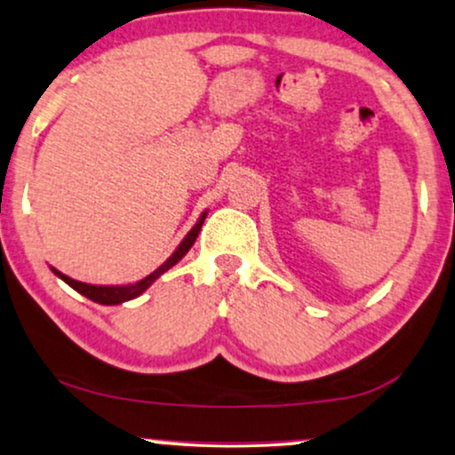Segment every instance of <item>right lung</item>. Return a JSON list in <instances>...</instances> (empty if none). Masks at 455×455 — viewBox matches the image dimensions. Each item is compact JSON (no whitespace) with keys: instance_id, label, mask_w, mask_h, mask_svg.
I'll return each mask as SVG.
<instances>
[{"instance_id":"right-lung-1","label":"right lung","mask_w":455,"mask_h":455,"mask_svg":"<svg viewBox=\"0 0 455 455\" xmlns=\"http://www.w3.org/2000/svg\"><path fill=\"white\" fill-rule=\"evenodd\" d=\"M206 215H208V211L202 212L200 219H197V221H196V226L191 228L189 232H187V236L180 240V244L174 249V253L170 255V258L165 259L157 270H153L151 275H147V276H144V279L136 281V283H127V285H91V283L69 279L68 275H63V272H59L57 268H52V266H51V270H52V275L59 276V279L66 281L68 285L72 287V290H76L78 293H83L84 298H89V300H93V302H98V304H106V307H115V304H123V302H127V300H133V298L142 296V293L147 291L148 287H151L153 283L159 279V276L165 275V272L172 268V266H176L180 259L185 258L187 251L194 247V243H196L197 234H200L202 223H204Z\"/></svg>"}]
</instances>
